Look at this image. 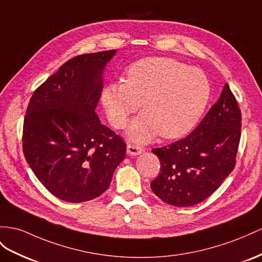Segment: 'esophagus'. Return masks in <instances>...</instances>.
Wrapping results in <instances>:
<instances>
[{
  "label": "esophagus",
  "mask_w": 262,
  "mask_h": 262,
  "mask_svg": "<svg viewBox=\"0 0 262 262\" xmlns=\"http://www.w3.org/2000/svg\"><path fill=\"white\" fill-rule=\"evenodd\" d=\"M143 150H144L143 147H140L136 144H128V145H127V152H128L129 155H133V156L139 155V154L142 152Z\"/></svg>",
  "instance_id": "obj_1"
}]
</instances>
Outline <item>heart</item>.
<instances>
[{
  "instance_id": "1",
  "label": "heart",
  "mask_w": 262,
  "mask_h": 262,
  "mask_svg": "<svg viewBox=\"0 0 262 262\" xmlns=\"http://www.w3.org/2000/svg\"><path fill=\"white\" fill-rule=\"evenodd\" d=\"M209 98L210 84L204 72L172 58L147 57L128 67L126 80L107 86L102 102L116 128L124 127L143 102L144 112L128 134L147 142L157 134L171 139L191 130Z\"/></svg>"
}]
</instances>
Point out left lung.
I'll return each instance as SVG.
<instances>
[{
	"mask_svg": "<svg viewBox=\"0 0 262 262\" xmlns=\"http://www.w3.org/2000/svg\"><path fill=\"white\" fill-rule=\"evenodd\" d=\"M241 111L228 84L188 136L154 148L160 162L151 190L176 207L197 205L216 191L236 166Z\"/></svg>",
	"mask_w": 262,
	"mask_h": 262,
	"instance_id": "obj_1",
	"label": "left lung"
}]
</instances>
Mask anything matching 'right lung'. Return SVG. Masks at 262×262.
Returning a JSON list of instances; mask_svg holds the SVG:
<instances>
[{
    "mask_svg": "<svg viewBox=\"0 0 262 262\" xmlns=\"http://www.w3.org/2000/svg\"><path fill=\"white\" fill-rule=\"evenodd\" d=\"M116 51L69 59L33 93L23 124V152L37 179L55 197L83 203L108 188L126 143L102 125L95 108L102 72Z\"/></svg>",
    "mask_w": 262,
    "mask_h": 262,
    "instance_id": "right-lung-1",
    "label": "right lung"
}]
</instances>
